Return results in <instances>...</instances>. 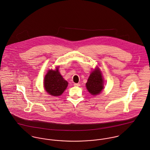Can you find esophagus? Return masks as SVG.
Segmentation results:
<instances>
[{
    "mask_svg": "<svg viewBox=\"0 0 150 150\" xmlns=\"http://www.w3.org/2000/svg\"><path fill=\"white\" fill-rule=\"evenodd\" d=\"M74 86H80V84H79V83H74Z\"/></svg>",
    "mask_w": 150,
    "mask_h": 150,
    "instance_id": "34e87169",
    "label": "esophagus"
}]
</instances>
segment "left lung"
Listing matches in <instances>:
<instances>
[{
    "mask_svg": "<svg viewBox=\"0 0 150 150\" xmlns=\"http://www.w3.org/2000/svg\"><path fill=\"white\" fill-rule=\"evenodd\" d=\"M86 86L89 92L93 95H98L101 92L103 88V81L99 69L95 70L91 73Z\"/></svg>",
    "mask_w": 150,
    "mask_h": 150,
    "instance_id": "8db88e82",
    "label": "left lung"
}]
</instances>
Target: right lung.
Here are the masks:
<instances>
[{"instance_id": "add662e5", "label": "right lung", "mask_w": 150, "mask_h": 150, "mask_svg": "<svg viewBox=\"0 0 150 150\" xmlns=\"http://www.w3.org/2000/svg\"><path fill=\"white\" fill-rule=\"evenodd\" d=\"M68 83L64 80L58 71L50 70L45 75L44 86L46 91L52 96H59L62 95L67 88Z\"/></svg>"}]
</instances>
